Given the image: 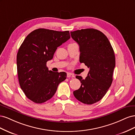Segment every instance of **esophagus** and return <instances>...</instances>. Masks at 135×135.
Here are the masks:
<instances>
[{"label":"esophagus","mask_w":135,"mask_h":135,"mask_svg":"<svg viewBox=\"0 0 135 135\" xmlns=\"http://www.w3.org/2000/svg\"><path fill=\"white\" fill-rule=\"evenodd\" d=\"M74 76H75L74 75H73V74H71V73H68V74H67V77L68 78H69V77L74 78Z\"/></svg>","instance_id":"1"}]
</instances>
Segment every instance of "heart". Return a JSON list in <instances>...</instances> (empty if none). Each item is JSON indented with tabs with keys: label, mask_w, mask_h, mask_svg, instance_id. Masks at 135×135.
<instances>
[{
	"label": "heart",
	"mask_w": 135,
	"mask_h": 135,
	"mask_svg": "<svg viewBox=\"0 0 135 135\" xmlns=\"http://www.w3.org/2000/svg\"><path fill=\"white\" fill-rule=\"evenodd\" d=\"M71 44H73V43H71Z\"/></svg>",
	"instance_id": "heart-1"
}]
</instances>
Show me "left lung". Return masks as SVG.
<instances>
[{
	"label": "left lung",
	"instance_id": "obj_1",
	"mask_svg": "<svg viewBox=\"0 0 135 135\" xmlns=\"http://www.w3.org/2000/svg\"><path fill=\"white\" fill-rule=\"evenodd\" d=\"M70 34L79 46L80 62L89 69L84 79L76 76L81 84L73 94L81 103L91 105L103 99L112 83L115 54L108 38L99 30L85 28Z\"/></svg>",
	"mask_w": 135,
	"mask_h": 135
}]
</instances>
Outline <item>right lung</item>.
Wrapping results in <instances>:
<instances>
[{
    "instance_id": "right-lung-1",
    "label": "right lung",
    "mask_w": 135,
    "mask_h": 135,
    "mask_svg": "<svg viewBox=\"0 0 135 135\" xmlns=\"http://www.w3.org/2000/svg\"><path fill=\"white\" fill-rule=\"evenodd\" d=\"M70 38L69 31L38 28L31 32L20 46L17 55L19 83L34 103L42 104L51 99L59 84L66 79V73L53 72L46 65L57 47Z\"/></svg>"
}]
</instances>
